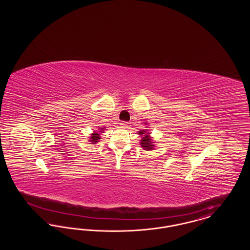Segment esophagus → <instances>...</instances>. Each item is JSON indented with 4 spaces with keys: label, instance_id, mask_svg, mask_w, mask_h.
<instances>
[{
    "label": "esophagus",
    "instance_id": "34e87169",
    "mask_svg": "<svg viewBox=\"0 0 250 250\" xmlns=\"http://www.w3.org/2000/svg\"><path fill=\"white\" fill-rule=\"evenodd\" d=\"M120 125H121V126H122V127H127L128 123H127V122H125V121H123V122H121V123H120Z\"/></svg>",
    "mask_w": 250,
    "mask_h": 250
}]
</instances>
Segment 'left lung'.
<instances>
[{
    "mask_svg": "<svg viewBox=\"0 0 250 250\" xmlns=\"http://www.w3.org/2000/svg\"><path fill=\"white\" fill-rule=\"evenodd\" d=\"M139 135L143 136L141 140V145L144 148V150H152L154 147L153 145L154 143H152L150 133H148L146 129H144V130L139 131Z\"/></svg>",
    "mask_w": 250,
    "mask_h": 250,
    "instance_id": "left-lung-1",
    "label": "left lung"
}]
</instances>
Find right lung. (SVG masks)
I'll use <instances>...</instances> for the list:
<instances>
[{"label": "right lung", "mask_w": 250, "mask_h": 250, "mask_svg": "<svg viewBox=\"0 0 250 250\" xmlns=\"http://www.w3.org/2000/svg\"><path fill=\"white\" fill-rule=\"evenodd\" d=\"M100 129H101V130H104V128H100ZM100 132H101V131H100ZM99 139H100V134H99L98 132H95V133H93V134L91 135V137H90V143L95 144V143H98Z\"/></svg>", "instance_id": "add662e5"}]
</instances>
